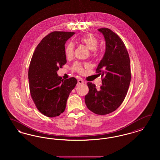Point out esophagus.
I'll list each match as a JSON object with an SVG mask.
<instances>
[{
  "label": "esophagus",
  "mask_w": 160,
  "mask_h": 160,
  "mask_svg": "<svg viewBox=\"0 0 160 160\" xmlns=\"http://www.w3.org/2000/svg\"><path fill=\"white\" fill-rule=\"evenodd\" d=\"M78 83L79 84H82L84 83L83 80L82 79H78Z\"/></svg>",
  "instance_id": "1"
}]
</instances>
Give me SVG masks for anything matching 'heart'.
Here are the masks:
<instances>
[{"mask_svg":"<svg viewBox=\"0 0 160 160\" xmlns=\"http://www.w3.org/2000/svg\"><path fill=\"white\" fill-rule=\"evenodd\" d=\"M79 41L86 46L90 50L92 54H95L97 52V48L98 46V40L93 36H84L80 38ZM74 52V44L72 42L69 43L65 48V54L67 58H71L73 56ZM73 70L79 73H82L83 71V67L80 63L76 62L72 67Z\"/></svg>","mask_w":160,"mask_h":160,"instance_id":"obj_1","label":"heart"}]
</instances>
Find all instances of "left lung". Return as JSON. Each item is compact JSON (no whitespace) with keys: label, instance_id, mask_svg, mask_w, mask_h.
Wrapping results in <instances>:
<instances>
[{"label":"left lung","instance_id":"1","mask_svg":"<svg viewBox=\"0 0 160 160\" xmlns=\"http://www.w3.org/2000/svg\"><path fill=\"white\" fill-rule=\"evenodd\" d=\"M98 31L106 41L105 53L97 68L98 74L104 78L99 89L94 84L87 83L89 91L84 101L93 113L104 115L121 105L128 90L131 75L129 54L122 39L108 28Z\"/></svg>","mask_w":160,"mask_h":160}]
</instances>
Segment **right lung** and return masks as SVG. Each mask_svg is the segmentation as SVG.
Returning <instances> with one entry per match:
<instances>
[{"mask_svg": "<svg viewBox=\"0 0 160 160\" xmlns=\"http://www.w3.org/2000/svg\"><path fill=\"white\" fill-rule=\"evenodd\" d=\"M74 32H53L39 43L29 68L31 97L38 110L47 117L59 116L77 81L63 80L57 71L67 63L65 44Z\"/></svg>", "mask_w": 160, "mask_h": 160, "instance_id": "obj_1", "label": "right lung"}]
</instances>
